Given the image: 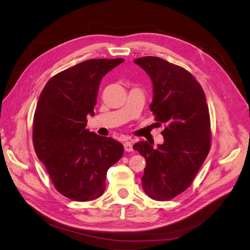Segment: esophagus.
I'll list each match as a JSON object with an SVG mask.
<instances>
[{
    "label": "esophagus",
    "mask_w": 250,
    "mask_h": 250,
    "mask_svg": "<svg viewBox=\"0 0 250 250\" xmlns=\"http://www.w3.org/2000/svg\"><path fill=\"white\" fill-rule=\"evenodd\" d=\"M124 149H125V151H127V152H131V151L133 150L132 143L130 141H126L124 143Z\"/></svg>",
    "instance_id": "esophagus-1"
}]
</instances>
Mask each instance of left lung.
Returning a JSON list of instances; mask_svg holds the SVG:
<instances>
[{
  "label": "left lung",
  "instance_id": "8db88e82",
  "mask_svg": "<svg viewBox=\"0 0 250 250\" xmlns=\"http://www.w3.org/2000/svg\"><path fill=\"white\" fill-rule=\"evenodd\" d=\"M153 83L150 109L164 125V144L147 141L133 149L145 157L143 190L157 201L170 200L191 186L210 147L209 112L199 82L184 67L154 56L134 59Z\"/></svg>",
  "mask_w": 250,
  "mask_h": 250
}]
</instances>
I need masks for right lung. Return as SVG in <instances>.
Here are the masks:
<instances>
[{"label":"right lung","instance_id":"right-lung-1","mask_svg":"<svg viewBox=\"0 0 250 250\" xmlns=\"http://www.w3.org/2000/svg\"><path fill=\"white\" fill-rule=\"evenodd\" d=\"M124 62L89 59L53 76L41 93L33 118V145L56 190L75 201L104 193L107 170L124 152L121 143L86 129L100 82Z\"/></svg>","mask_w":250,"mask_h":250}]
</instances>
